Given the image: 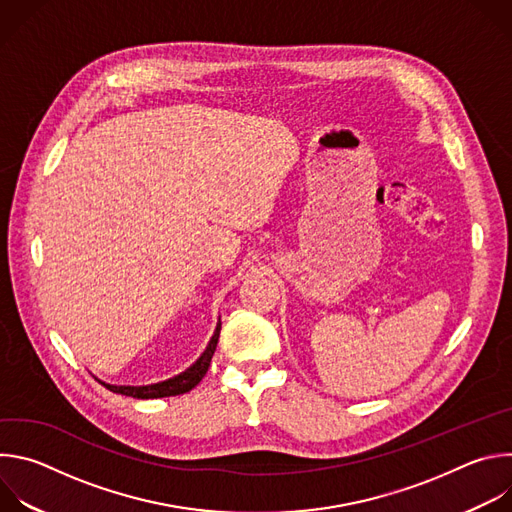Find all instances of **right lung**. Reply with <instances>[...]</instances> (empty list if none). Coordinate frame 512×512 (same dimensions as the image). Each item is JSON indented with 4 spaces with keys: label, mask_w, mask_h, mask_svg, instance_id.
Segmentation results:
<instances>
[{
    "label": "right lung",
    "mask_w": 512,
    "mask_h": 512,
    "mask_svg": "<svg viewBox=\"0 0 512 512\" xmlns=\"http://www.w3.org/2000/svg\"><path fill=\"white\" fill-rule=\"evenodd\" d=\"M218 334H221V320H218L216 330H214L206 350L200 354V358L192 364L190 369H186L184 373H180V375H176L168 381H162V383H156V385H145V387H125V385L117 387V385H105V383L103 385L113 393H119V395H125V397H135V399H158V397H174V395L188 393L206 375V371L210 367L212 354H214L216 344H218Z\"/></svg>",
    "instance_id": "1"
}]
</instances>
